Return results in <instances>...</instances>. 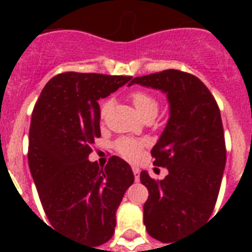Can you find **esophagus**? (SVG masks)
<instances>
[{
	"mask_svg": "<svg viewBox=\"0 0 252 252\" xmlns=\"http://www.w3.org/2000/svg\"><path fill=\"white\" fill-rule=\"evenodd\" d=\"M132 171H133V174H134V180H136V182H138V180H140V170H138V167L133 166V167H132Z\"/></svg>",
	"mask_w": 252,
	"mask_h": 252,
	"instance_id": "34e87169",
	"label": "esophagus"
}]
</instances>
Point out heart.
<instances>
[{
	"label": "heart",
	"instance_id": "obj_1",
	"mask_svg": "<svg viewBox=\"0 0 252 252\" xmlns=\"http://www.w3.org/2000/svg\"><path fill=\"white\" fill-rule=\"evenodd\" d=\"M130 100L133 103L134 108L138 114L141 115L142 118H146L149 115H156L157 116L158 110H159V103L153 95L146 93V91L137 90L133 91L130 94ZM110 107V103L106 102L102 106V116H104ZM142 148V144L136 140H130V138H122L116 142V149L123 157L128 158V159H134L140 154V150Z\"/></svg>",
	"mask_w": 252,
	"mask_h": 252
}]
</instances>
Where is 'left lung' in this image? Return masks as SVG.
Returning <instances> with one entry per match:
<instances>
[{
	"instance_id": "left-lung-1",
	"label": "left lung",
	"mask_w": 252,
	"mask_h": 252,
	"mask_svg": "<svg viewBox=\"0 0 252 252\" xmlns=\"http://www.w3.org/2000/svg\"><path fill=\"white\" fill-rule=\"evenodd\" d=\"M134 84L162 91L170 107L167 124L152 149L153 165L168 174L154 180L142 171L140 180L149 191L144 204L146 230L172 245L215 209L226 163L221 114L208 87L188 73L168 69L136 77L129 86Z\"/></svg>"
}]
</instances>
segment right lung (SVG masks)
I'll use <instances>...</instances> for the list:
<instances>
[{"instance_id": "1", "label": "right lung", "mask_w": 252, "mask_h": 252, "mask_svg": "<svg viewBox=\"0 0 252 252\" xmlns=\"http://www.w3.org/2000/svg\"><path fill=\"white\" fill-rule=\"evenodd\" d=\"M132 77L68 72L45 85L33 107L29 166L49 222L93 246L112 237L116 211L134 182L130 166L110 158L106 167L89 161L100 137L98 100Z\"/></svg>"}]
</instances>
